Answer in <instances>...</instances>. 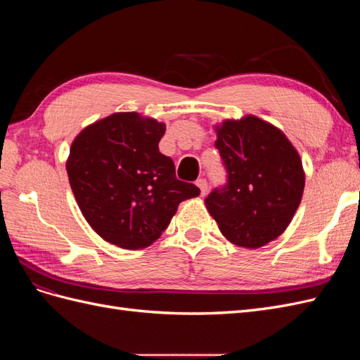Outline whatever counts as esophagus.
I'll list each match as a JSON object with an SVG mask.
<instances>
[{
    "label": "esophagus",
    "instance_id": "obj_1",
    "mask_svg": "<svg viewBox=\"0 0 360 360\" xmlns=\"http://www.w3.org/2000/svg\"><path fill=\"white\" fill-rule=\"evenodd\" d=\"M195 184L200 188V192H201V197H204V195L207 193V189H209V186H207V181L204 179H198L197 181H195Z\"/></svg>",
    "mask_w": 360,
    "mask_h": 360
}]
</instances>
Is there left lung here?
<instances>
[{
	"label": "left lung",
	"mask_w": 360,
	"mask_h": 360,
	"mask_svg": "<svg viewBox=\"0 0 360 360\" xmlns=\"http://www.w3.org/2000/svg\"><path fill=\"white\" fill-rule=\"evenodd\" d=\"M214 132L228 183L205 198L207 210L233 245L257 249L274 242L302 201L304 169L299 151L281 129L250 114L224 120Z\"/></svg>",
	"instance_id": "obj_1"
}]
</instances>
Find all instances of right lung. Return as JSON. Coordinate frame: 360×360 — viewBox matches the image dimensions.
<instances>
[{
	"label": "right lung",
	"instance_id": "right-lung-1",
	"mask_svg": "<svg viewBox=\"0 0 360 360\" xmlns=\"http://www.w3.org/2000/svg\"><path fill=\"white\" fill-rule=\"evenodd\" d=\"M165 123L115 112L84 127L66 160L69 183L85 221L105 242L144 249L167 230L181 201L200 195L176 179L159 151Z\"/></svg>",
	"mask_w": 360,
	"mask_h": 360
}]
</instances>
